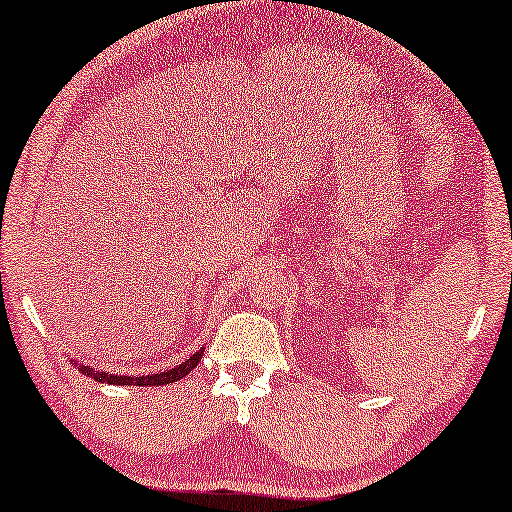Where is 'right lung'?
Instances as JSON below:
<instances>
[{"label": "right lung", "instance_id": "add662e5", "mask_svg": "<svg viewBox=\"0 0 512 512\" xmlns=\"http://www.w3.org/2000/svg\"><path fill=\"white\" fill-rule=\"evenodd\" d=\"M203 357V348L196 352V355H192L187 361H183V364H178L176 368H169V371L164 373H155V375H137V377H130V375H112V373H105V371H96V368L86 366V364H77V368H80L82 375H89L93 377L96 382H105V384H132V387H155V384H169V382H178L180 377H185L187 373L192 371V368L199 364Z\"/></svg>", "mask_w": 512, "mask_h": 512}]
</instances>
